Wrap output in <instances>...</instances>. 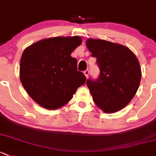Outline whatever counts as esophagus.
<instances>
[{"label":"esophagus","instance_id":"esophagus-1","mask_svg":"<svg viewBox=\"0 0 156 156\" xmlns=\"http://www.w3.org/2000/svg\"><path fill=\"white\" fill-rule=\"evenodd\" d=\"M89 73H90V71H89V69H86V70H85L84 72H83V74H84V75H85V76H86L87 78V77H88V75H89Z\"/></svg>","mask_w":156,"mask_h":156}]
</instances>
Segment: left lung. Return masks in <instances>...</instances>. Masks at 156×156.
Listing matches in <instances>:
<instances>
[{
	"label": "left lung",
	"instance_id": "8db88e82",
	"mask_svg": "<svg viewBox=\"0 0 156 156\" xmlns=\"http://www.w3.org/2000/svg\"><path fill=\"white\" fill-rule=\"evenodd\" d=\"M91 56L96 58L100 74L87 81L93 101L105 113L125 108L139 87L141 69L135 55L127 47L102 39L86 42Z\"/></svg>",
	"mask_w": 156,
	"mask_h": 156
}]
</instances>
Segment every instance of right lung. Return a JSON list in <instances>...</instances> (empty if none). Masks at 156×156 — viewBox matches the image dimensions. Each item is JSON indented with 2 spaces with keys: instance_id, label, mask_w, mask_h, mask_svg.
I'll return each mask as SVG.
<instances>
[{
  "instance_id": "1",
  "label": "right lung",
  "mask_w": 156,
  "mask_h": 156,
  "mask_svg": "<svg viewBox=\"0 0 156 156\" xmlns=\"http://www.w3.org/2000/svg\"><path fill=\"white\" fill-rule=\"evenodd\" d=\"M82 42L78 36L52 37L32 44L23 52L20 79L37 104L53 110L65 105L86 77L78 71L72 52Z\"/></svg>"
}]
</instances>
